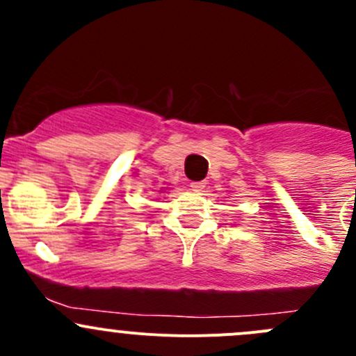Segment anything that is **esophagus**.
Wrapping results in <instances>:
<instances>
[{
	"label": "esophagus",
	"instance_id": "34e87169",
	"mask_svg": "<svg viewBox=\"0 0 356 356\" xmlns=\"http://www.w3.org/2000/svg\"><path fill=\"white\" fill-rule=\"evenodd\" d=\"M204 188H207V182H204V181L191 182V189H193V191H203Z\"/></svg>",
	"mask_w": 356,
	"mask_h": 356
}]
</instances>
